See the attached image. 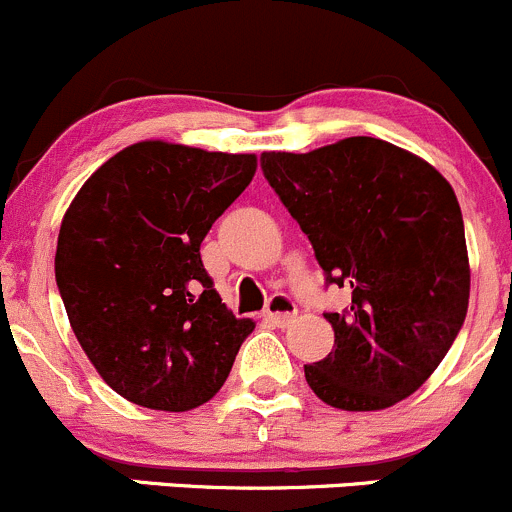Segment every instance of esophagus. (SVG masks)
I'll return each mask as SVG.
<instances>
[{
	"label": "esophagus",
	"mask_w": 512,
	"mask_h": 512,
	"mask_svg": "<svg viewBox=\"0 0 512 512\" xmlns=\"http://www.w3.org/2000/svg\"><path fill=\"white\" fill-rule=\"evenodd\" d=\"M296 313H298L296 303H293L288 296H283V293H276V296L268 298V306L266 311H263V318L276 323V326H288V323L296 318Z\"/></svg>",
	"instance_id": "esophagus-1"
}]
</instances>
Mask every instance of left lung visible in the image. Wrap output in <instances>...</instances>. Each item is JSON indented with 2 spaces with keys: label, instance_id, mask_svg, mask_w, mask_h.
Returning <instances> with one entry per match:
<instances>
[{
  "label": "left lung",
  "instance_id": "1",
  "mask_svg": "<svg viewBox=\"0 0 512 512\" xmlns=\"http://www.w3.org/2000/svg\"><path fill=\"white\" fill-rule=\"evenodd\" d=\"M261 169L298 221L326 283L351 306L323 313L336 343L303 366L341 411H381L416 393L468 313L463 214L448 181L416 154L351 136L308 154L263 151Z\"/></svg>",
  "mask_w": 512,
  "mask_h": 512
}]
</instances>
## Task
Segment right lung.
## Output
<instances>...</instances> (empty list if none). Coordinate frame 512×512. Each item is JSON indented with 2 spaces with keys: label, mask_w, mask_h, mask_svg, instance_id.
Wrapping results in <instances>:
<instances>
[{
  "label": "right lung",
  "mask_w": 512,
  "mask_h": 512,
  "mask_svg": "<svg viewBox=\"0 0 512 512\" xmlns=\"http://www.w3.org/2000/svg\"><path fill=\"white\" fill-rule=\"evenodd\" d=\"M254 174V154L139 141L74 196L57 286L84 353L126 401L191 411L229 378L256 323L221 303L201 241Z\"/></svg>",
  "instance_id": "1"
}]
</instances>
